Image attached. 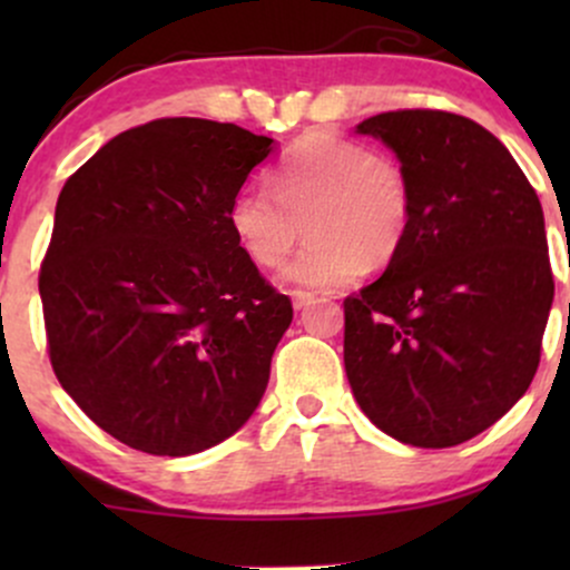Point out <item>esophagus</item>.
Instances as JSON below:
<instances>
[{
    "instance_id": "34e87169",
    "label": "esophagus",
    "mask_w": 570,
    "mask_h": 570,
    "mask_svg": "<svg viewBox=\"0 0 570 570\" xmlns=\"http://www.w3.org/2000/svg\"><path fill=\"white\" fill-rule=\"evenodd\" d=\"M292 303H294V311H303V307L316 303V294L297 289V292H292Z\"/></svg>"
}]
</instances>
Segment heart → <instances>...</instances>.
I'll return each instance as SVG.
<instances>
[{
  "label": "heart",
  "instance_id": "1",
  "mask_svg": "<svg viewBox=\"0 0 570 570\" xmlns=\"http://www.w3.org/2000/svg\"><path fill=\"white\" fill-rule=\"evenodd\" d=\"M230 230L259 267H278L303 233L311 244L284 271L286 284L340 289L402 252L412 187L402 163L348 136L313 130L281 160L271 189H240L227 208Z\"/></svg>",
  "mask_w": 570,
  "mask_h": 570
}]
</instances>
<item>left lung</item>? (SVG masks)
I'll use <instances>...</instances> for the list:
<instances>
[{
  "label": "left lung",
  "instance_id": "1",
  "mask_svg": "<svg viewBox=\"0 0 570 570\" xmlns=\"http://www.w3.org/2000/svg\"><path fill=\"white\" fill-rule=\"evenodd\" d=\"M356 130L396 153L412 222L383 276L343 299L345 375L385 434L453 448L507 415L539 370L554 297L544 212L469 117L396 109Z\"/></svg>",
  "mask_w": 570,
  "mask_h": 570
}]
</instances>
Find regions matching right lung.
I'll list each match as a JSON object with an SVG mask.
<instances>
[{"label":"right lung","instance_id":"1","mask_svg":"<svg viewBox=\"0 0 570 570\" xmlns=\"http://www.w3.org/2000/svg\"><path fill=\"white\" fill-rule=\"evenodd\" d=\"M273 139L160 117L115 136L63 185L39 267L48 356L98 429L193 455L257 410L292 324L227 222Z\"/></svg>","mask_w":570,"mask_h":570}]
</instances>
